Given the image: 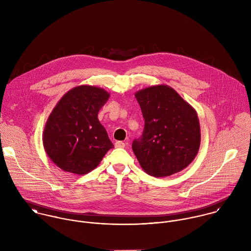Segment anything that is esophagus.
Instances as JSON below:
<instances>
[{
	"label": "esophagus",
	"instance_id": "esophagus-1",
	"mask_svg": "<svg viewBox=\"0 0 251 251\" xmlns=\"http://www.w3.org/2000/svg\"><path fill=\"white\" fill-rule=\"evenodd\" d=\"M125 146H126V144L124 143L123 141H117L115 143V147L116 148H125Z\"/></svg>",
	"mask_w": 251,
	"mask_h": 251
}]
</instances>
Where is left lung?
Returning <instances> with one entry per match:
<instances>
[{
    "mask_svg": "<svg viewBox=\"0 0 251 251\" xmlns=\"http://www.w3.org/2000/svg\"><path fill=\"white\" fill-rule=\"evenodd\" d=\"M135 98L145 120L143 134L132 143L142 169L153 177H167L187 167L201 141L196 111L167 85L138 91Z\"/></svg>",
    "mask_w": 251,
    "mask_h": 251,
    "instance_id": "obj_1",
    "label": "left lung"
}]
</instances>
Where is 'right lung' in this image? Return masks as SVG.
<instances>
[{"label": "right lung", "instance_id": "right-lung-1", "mask_svg": "<svg viewBox=\"0 0 251 251\" xmlns=\"http://www.w3.org/2000/svg\"><path fill=\"white\" fill-rule=\"evenodd\" d=\"M105 90L82 85L69 91L51 112L42 135L49 158L65 172L85 175L114 146L98 114L109 99Z\"/></svg>", "mask_w": 251, "mask_h": 251}]
</instances>
